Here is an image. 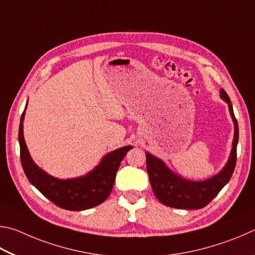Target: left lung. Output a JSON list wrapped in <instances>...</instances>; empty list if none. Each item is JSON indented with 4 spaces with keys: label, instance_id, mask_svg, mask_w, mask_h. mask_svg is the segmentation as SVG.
Instances as JSON below:
<instances>
[{
    "label": "left lung",
    "instance_id": "8db88e82",
    "mask_svg": "<svg viewBox=\"0 0 255 255\" xmlns=\"http://www.w3.org/2000/svg\"><path fill=\"white\" fill-rule=\"evenodd\" d=\"M220 96L227 103L234 124V137L230 157L220 172L205 180H188L173 172L160 158L145 152L146 170L151 187L155 197L166 206L179 209L203 208L216 197L233 175L239 142V124L234 116L232 102L224 89H221Z\"/></svg>",
    "mask_w": 255,
    "mask_h": 255
}]
</instances>
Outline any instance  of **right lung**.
Masks as SVG:
<instances>
[{
    "label": "right lung",
    "mask_w": 255,
    "mask_h": 255,
    "mask_svg": "<svg viewBox=\"0 0 255 255\" xmlns=\"http://www.w3.org/2000/svg\"><path fill=\"white\" fill-rule=\"evenodd\" d=\"M26 106L28 102L21 115L19 143L21 163L29 181L44 197L51 200L58 207L68 211H84L102 204L109 197L113 188L121 161L133 146L125 145L106 153L100 163L86 175L69 179H59L42 170L31 158L23 135Z\"/></svg>",
    "instance_id": "right-lung-1"
}]
</instances>
